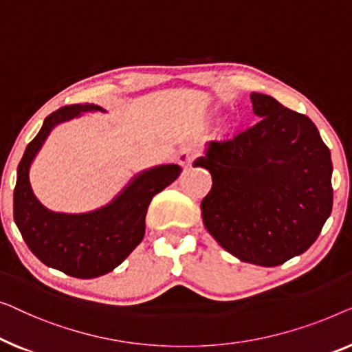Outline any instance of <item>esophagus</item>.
I'll return each mask as SVG.
<instances>
[{"instance_id":"34e87169","label":"esophagus","mask_w":352,"mask_h":352,"mask_svg":"<svg viewBox=\"0 0 352 352\" xmlns=\"http://www.w3.org/2000/svg\"><path fill=\"white\" fill-rule=\"evenodd\" d=\"M196 156H199V150L192 145H186L182 148L180 153H178V162H180L182 166H190Z\"/></svg>"}]
</instances>
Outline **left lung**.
<instances>
[{
	"label": "left lung",
	"mask_w": 352,
	"mask_h": 352,
	"mask_svg": "<svg viewBox=\"0 0 352 352\" xmlns=\"http://www.w3.org/2000/svg\"><path fill=\"white\" fill-rule=\"evenodd\" d=\"M255 126L210 142L201 202L214 239L247 263L277 266L314 244L333 204L330 150L308 116L254 92Z\"/></svg>",
	"instance_id": "1"
}]
</instances>
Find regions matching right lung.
<instances>
[{
    "label": "right lung",
    "instance_id": "1",
    "mask_svg": "<svg viewBox=\"0 0 352 352\" xmlns=\"http://www.w3.org/2000/svg\"><path fill=\"white\" fill-rule=\"evenodd\" d=\"M86 111L103 108L94 103L65 105L44 120L23 153L14 188V220L28 249L46 266L79 279L110 273L127 258L145 236V217L153 196L169 186L182 170L169 164L142 172L115 201L89 214L47 210L30 186V166L54 127Z\"/></svg>",
    "mask_w": 352,
    "mask_h": 352
}]
</instances>
